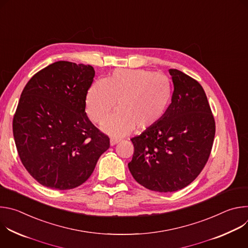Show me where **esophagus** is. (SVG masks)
Returning <instances> with one entry per match:
<instances>
[{
    "label": "esophagus",
    "instance_id": "obj_1",
    "mask_svg": "<svg viewBox=\"0 0 248 248\" xmlns=\"http://www.w3.org/2000/svg\"><path fill=\"white\" fill-rule=\"evenodd\" d=\"M121 141V139H118V138H111V140H110V144L112 145V146H114V145H116V144H118L119 142Z\"/></svg>",
    "mask_w": 248,
    "mask_h": 248
}]
</instances>
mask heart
Here are the masks:
<instances>
[{
  "instance_id": "heart-1",
  "label": "heart",
  "mask_w": 248,
  "mask_h": 248,
  "mask_svg": "<svg viewBox=\"0 0 248 248\" xmlns=\"http://www.w3.org/2000/svg\"><path fill=\"white\" fill-rule=\"evenodd\" d=\"M173 87L170 79L147 69L118 68L105 80L95 81L86 96V113L92 122L104 123L118 112L103 129L123 136L136 127L144 130L158 124L171 103Z\"/></svg>"
}]
</instances>
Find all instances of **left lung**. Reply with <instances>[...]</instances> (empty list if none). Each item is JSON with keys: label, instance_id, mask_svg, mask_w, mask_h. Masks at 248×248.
<instances>
[{"label": "left lung", "instance_id": "8db88e82", "mask_svg": "<svg viewBox=\"0 0 248 248\" xmlns=\"http://www.w3.org/2000/svg\"><path fill=\"white\" fill-rule=\"evenodd\" d=\"M173 94L164 118L130 140L128 169L134 180L158 192H172L191 184L205 167L216 125L198 81L170 68Z\"/></svg>", "mask_w": 248, "mask_h": 248}]
</instances>
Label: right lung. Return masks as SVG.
<instances>
[{"mask_svg": "<svg viewBox=\"0 0 248 248\" xmlns=\"http://www.w3.org/2000/svg\"><path fill=\"white\" fill-rule=\"evenodd\" d=\"M95 76L87 64L59 61L25 85L13 120L20 161L40 185L59 190L85 183L110 147L85 113Z\"/></svg>", "mask_w": 248, "mask_h": 248, "instance_id": "obj_1", "label": "right lung"}]
</instances>
